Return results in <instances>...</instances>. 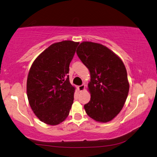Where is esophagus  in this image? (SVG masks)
Wrapping results in <instances>:
<instances>
[{
    "instance_id": "esophagus-1",
    "label": "esophagus",
    "mask_w": 157,
    "mask_h": 157,
    "mask_svg": "<svg viewBox=\"0 0 157 157\" xmlns=\"http://www.w3.org/2000/svg\"><path fill=\"white\" fill-rule=\"evenodd\" d=\"M84 89H85V85H84V84H82V85L78 86V90L79 91H83L84 90Z\"/></svg>"
}]
</instances>
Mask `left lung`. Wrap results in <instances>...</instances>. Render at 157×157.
Here are the masks:
<instances>
[{"instance_id":"8db88e82","label":"left lung","mask_w":157,"mask_h":157,"mask_svg":"<svg viewBox=\"0 0 157 157\" xmlns=\"http://www.w3.org/2000/svg\"><path fill=\"white\" fill-rule=\"evenodd\" d=\"M76 52L90 72L91 99L84 110L98 122L113 120L122 109L129 91L123 61L107 47L92 42L81 43Z\"/></svg>"}]
</instances>
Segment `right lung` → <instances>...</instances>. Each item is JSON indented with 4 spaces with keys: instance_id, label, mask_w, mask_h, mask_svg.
<instances>
[{
    "instance_id": "add662e5",
    "label": "right lung",
    "mask_w": 157,
    "mask_h": 157,
    "mask_svg": "<svg viewBox=\"0 0 157 157\" xmlns=\"http://www.w3.org/2000/svg\"><path fill=\"white\" fill-rule=\"evenodd\" d=\"M79 43L64 40L51 44L35 59L27 78L30 106L37 117L57 125L68 116L75 86L70 83L69 65Z\"/></svg>"
}]
</instances>
